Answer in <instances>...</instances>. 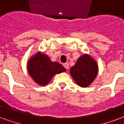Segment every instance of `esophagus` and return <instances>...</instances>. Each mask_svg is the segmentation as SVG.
<instances>
[{
  "mask_svg": "<svg viewBox=\"0 0 124 124\" xmlns=\"http://www.w3.org/2000/svg\"><path fill=\"white\" fill-rule=\"evenodd\" d=\"M63 66H64V67H65V69H69V63H64V64H63Z\"/></svg>",
  "mask_w": 124,
  "mask_h": 124,
  "instance_id": "34e87169",
  "label": "esophagus"
}]
</instances>
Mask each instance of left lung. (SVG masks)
Here are the masks:
<instances>
[{"label": "left lung", "instance_id": "8db88e82", "mask_svg": "<svg viewBox=\"0 0 124 124\" xmlns=\"http://www.w3.org/2000/svg\"><path fill=\"white\" fill-rule=\"evenodd\" d=\"M98 71L96 61L90 55L84 54L78 58L74 66L71 67L70 73L78 85L81 87H87L96 77Z\"/></svg>", "mask_w": 124, "mask_h": 124}]
</instances>
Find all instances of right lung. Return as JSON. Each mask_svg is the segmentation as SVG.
<instances>
[{
	"mask_svg": "<svg viewBox=\"0 0 124 124\" xmlns=\"http://www.w3.org/2000/svg\"><path fill=\"white\" fill-rule=\"evenodd\" d=\"M28 72L35 83L45 86L56 74L65 72L66 69L57 62H52L46 55L37 52L29 59Z\"/></svg>",
	"mask_w": 124,
	"mask_h": 124,
	"instance_id": "1",
	"label": "right lung"
}]
</instances>
